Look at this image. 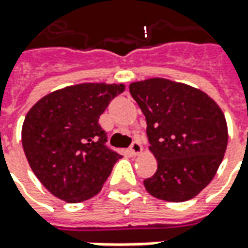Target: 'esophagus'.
<instances>
[{"instance_id": "obj_1", "label": "esophagus", "mask_w": 248, "mask_h": 248, "mask_svg": "<svg viewBox=\"0 0 248 248\" xmlns=\"http://www.w3.org/2000/svg\"><path fill=\"white\" fill-rule=\"evenodd\" d=\"M129 150L133 155H138L140 151H142V146H140V143L138 140H134V142L131 143V146H130Z\"/></svg>"}]
</instances>
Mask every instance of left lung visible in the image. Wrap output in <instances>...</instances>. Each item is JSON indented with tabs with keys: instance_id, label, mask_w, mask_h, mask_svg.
Listing matches in <instances>:
<instances>
[{
	"instance_id": "left-lung-1",
	"label": "left lung",
	"mask_w": 248,
	"mask_h": 248,
	"mask_svg": "<svg viewBox=\"0 0 248 248\" xmlns=\"http://www.w3.org/2000/svg\"><path fill=\"white\" fill-rule=\"evenodd\" d=\"M145 114L155 174L143 181L153 197L185 202L213 181L227 147V124L207 94L183 83L151 78L130 85Z\"/></svg>"
}]
</instances>
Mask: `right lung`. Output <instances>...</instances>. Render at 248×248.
Here are the masks:
<instances>
[{
  "mask_svg": "<svg viewBox=\"0 0 248 248\" xmlns=\"http://www.w3.org/2000/svg\"><path fill=\"white\" fill-rule=\"evenodd\" d=\"M124 85L81 83L57 90L30 108L22 146L40 182L62 201L83 202L97 195L121 154L108 149L99 115Z\"/></svg>",
  "mask_w": 248,
  "mask_h": 248,
  "instance_id": "add662e5",
  "label": "right lung"
}]
</instances>
